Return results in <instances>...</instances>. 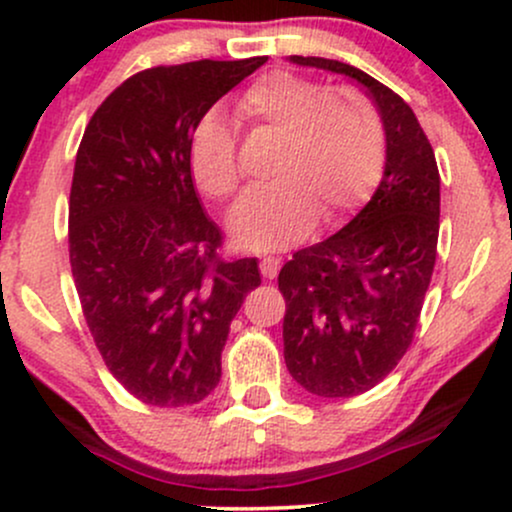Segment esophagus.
<instances>
[{"mask_svg": "<svg viewBox=\"0 0 512 512\" xmlns=\"http://www.w3.org/2000/svg\"><path fill=\"white\" fill-rule=\"evenodd\" d=\"M279 267H281L279 257H262V260H260V272H262L264 279H269V281L274 279L276 272H279Z\"/></svg>", "mask_w": 512, "mask_h": 512, "instance_id": "1", "label": "esophagus"}]
</instances>
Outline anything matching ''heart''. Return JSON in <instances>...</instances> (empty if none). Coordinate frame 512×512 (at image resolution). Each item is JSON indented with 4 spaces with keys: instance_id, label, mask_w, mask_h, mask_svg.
<instances>
[{
    "instance_id": "heart-1",
    "label": "heart",
    "mask_w": 512,
    "mask_h": 512,
    "mask_svg": "<svg viewBox=\"0 0 512 512\" xmlns=\"http://www.w3.org/2000/svg\"><path fill=\"white\" fill-rule=\"evenodd\" d=\"M238 115L284 137L274 182L257 187L231 214L233 240L250 250H279L315 228L317 216L337 221L373 195L385 170L387 142L380 115L361 93L330 88L286 69L257 76L240 93ZM192 180L211 199L236 195V137L219 113L197 122L187 144Z\"/></svg>"
}]
</instances>
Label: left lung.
<instances>
[{
  "mask_svg": "<svg viewBox=\"0 0 512 512\" xmlns=\"http://www.w3.org/2000/svg\"><path fill=\"white\" fill-rule=\"evenodd\" d=\"M289 60L354 79L385 127V173L373 199L339 233L293 252L279 272L293 380L317 397H356L402 361L419 325L438 250L436 154L414 110L378 79L325 57Z\"/></svg>",
  "mask_w": 512,
  "mask_h": 512,
  "instance_id": "obj_1",
  "label": "left lung"
}]
</instances>
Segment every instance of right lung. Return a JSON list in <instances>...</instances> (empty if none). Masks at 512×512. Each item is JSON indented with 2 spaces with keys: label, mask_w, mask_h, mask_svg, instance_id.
<instances>
[{
  "label": "right lung",
  "mask_w": 512,
  "mask_h": 512,
  "mask_svg": "<svg viewBox=\"0 0 512 512\" xmlns=\"http://www.w3.org/2000/svg\"><path fill=\"white\" fill-rule=\"evenodd\" d=\"M267 57L151 67L98 105L76 151L69 262L105 366L151 407H190L219 385L221 351L255 257L221 260L187 144L207 110Z\"/></svg>",
  "instance_id": "1"
}]
</instances>
